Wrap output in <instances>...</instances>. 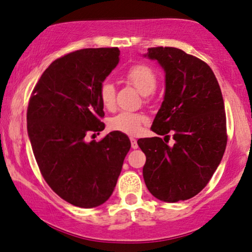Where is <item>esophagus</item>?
Masks as SVG:
<instances>
[{
    "instance_id": "obj_1",
    "label": "esophagus",
    "mask_w": 252,
    "mask_h": 252,
    "mask_svg": "<svg viewBox=\"0 0 252 252\" xmlns=\"http://www.w3.org/2000/svg\"><path fill=\"white\" fill-rule=\"evenodd\" d=\"M131 147L133 148V150H136V148H138V144H137V140L134 139V138H131Z\"/></svg>"
}]
</instances>
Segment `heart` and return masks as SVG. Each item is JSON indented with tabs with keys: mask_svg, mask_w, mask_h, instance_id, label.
<instances>
[{
	"mask_svg": "<svg viewBox=\"0 0 252 252\" xmlns=\"http://www.w3.org/2000/svg\"><path fill=\"white\" fill-rule=\"evenodd\" d=\"M126 79L143 95H148L157 88V75L154 70L145 63L131 66L126 72ZM100 100L105 108L112 109L115 105V87L109 81L102 82L100 87ZM146 121V116L138 113L122 112L109 121L112 130L121 131L126 134H137L141 125Z\"/></svg>",
	"mask_w": 252,
	"mask_h": 252,
	"instance_id": "obj_1",
	"label": "heart"
}]
</instances>
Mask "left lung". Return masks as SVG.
<instances>
[{
	"label": "left lung",
	"mask_w": 252,
	"mask_h": 252,
	"mask_svg": "<svg viewBox=\"0 0 252 252\" xmlns=\"http://www.w3.org/2000/svg\"><path fill=\"white\" fill-rule=\"evenodd\" d=\"M165 73V92L152 130L160 137L141 138L143 168L151 194L164 202L185 201L207 186L227 144L224 99L208 63L177 48H150ZM175 143L168 145L169 135Z\"/></svg>",
	"instance_id": "1"
}]
</instances>
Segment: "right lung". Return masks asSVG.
Wrapping results in <instances>:
<instances>
[{"instance_id":"add662e5","label":"right lung","mask_w":252,"mask_h":252,"mask_svg":"<svg viewBox=\"0 0 252 252\" xmlns=\"http://www.w3.org/2000/svg\"><path fill=\"white\" fill-rule=\"evenodd\" d=\"M118 48L82 49L56 59L38 80L27 108L35 160L56 194L80 208H94L112 195L131 147L112 131L100 141L87 133L105 129L100 87L119 63Z\"/></svg>"}]
</instances>
